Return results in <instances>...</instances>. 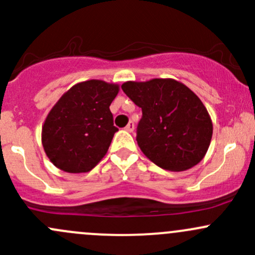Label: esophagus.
Segmentation results:
<instances>
[{
  "label": "esophagus",
  "mask_w": 255,
  "mask_h": 255,
  "mask_svg": "<svg viewBox=\"0 0 255 255\" xmlns=\"http://www.w3.org/2000/svg\"><path fill=\"white\" fill-rule=\"evenodd\" d=\"M126 130H128V132H133V130H134V122L130 121V122L126 126Z\"/></svg>",
  "instance_id": "34e87169"
}]
</instances>
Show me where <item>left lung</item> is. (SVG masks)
<instances>
[{
	"instance_id": "obj_1",
	"label": "left lung",
	"mask_w": 255,
	"mask_h": 255,
	"mask_svg": "<svg viewBox=\"0 0 255 255\" xmlns=\"http://www.w3.org/2000/svg\"><path fill=\"white\" fill-rule=\"evenodd\" d=\"M122 90L142 109L137 142L149 160L165 170L184 171L204 159L212 121L189 87L173 79H153L127 81Z\"/></svg>"
}]
</instances>
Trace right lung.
Masks as SVG:
<instances>
[{"label": "right lung", "instance_id": "obj_1", "mask_svg": "<svg viewBox=\"0 0 255 255\" xmlns=\"http://www.w3.org/2000/svg\"><path fill=\"white\" fill-rule=\"evenodd\" d=\"M120 87L102 80L74 85L54 105L42 128L49 160L66 173H87L106 155L118 128L110 105Z\"/></svg>", "mask_w": 255, "mask_h": 255}]
</instances>
